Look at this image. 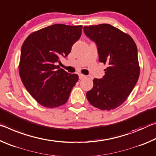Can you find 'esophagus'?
Instances as JSON below:
<instances>
[{
  "instance_id": "esophagus-1",
  "label": "esophagus",
  "mask_w": 156,
  "mask_h": 156,
  "mask_svg": "<svg viewBox=\"0 0 156 156\" xmlns=\"http://www.w3.org/2000/svg\"><path fill=\"white\" fill-rule=\"evenodd\" d=\"M84 78H86V76H84L83 74H79V79L82 80V79H83Z\"/></svg>"
}]
</instances>
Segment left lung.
<instances>
[{
    "mask_svg": "<svg viewBox=\"0 0 156 156\" xmlns=\"http://www.w3.org/2000/svg\"><path fill=\"white\" fill-rule=\"evenodd\" d=\"M83 30L96 43L99 61L108 65L102 78L93 80L94 87L87 92V98L99 109H114L125 101L138 82L136 44L129 34L109 24L84 26Z\"/></svg>",
    "mask_w": 156,
    "mask_h": 156,
    "instance_id": "left-lung-1",
    "label": "left lung"
}]
</instances>
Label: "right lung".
I'll return each mask as SVG.
<instances>
[{
  "label": "right lung",
  "mask_w": 156,
  "mask_h": 156,
  "mask_svg": "<svg viewBox=\"0 0 156 156\" xmlns=\"http://www.w3.org/2000/svg\"><path fill=\"white\" fill-rule=\"evenodd\" d=\"M83 26L56 24L29 35L21 47L19 74L30 95L42 106L65 104L78 80L76 73L60 69V57L71 52L82 34Z\"/></svg>",
  "instance_id": "obj_1"
}]
</instances>
